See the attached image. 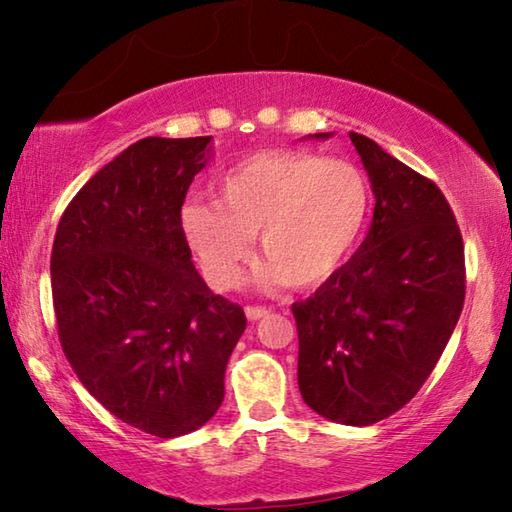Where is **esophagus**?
<instances>
[{"mask_svg":"<svg viewBox=\"0 0 512 512\" xmlns=\"http://www.w3.org/2000/svg\"><path fill=\"white\" fill-rule=\"evenodd\" d=\"M268 314H271V309H266V307H246L248 320H259V318H264Z\"/></svg>","mask_w":512,"mask_h":512,"instance_id":"34e87169","label":"esophagus"}]
</instances>
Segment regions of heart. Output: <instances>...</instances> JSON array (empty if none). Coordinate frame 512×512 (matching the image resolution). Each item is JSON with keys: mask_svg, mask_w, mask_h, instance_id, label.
<instances>
[{"mask_svg": "<svg viewBox=\"0 0 512 512\" xmlns=\"http://www.w3.org/2000/svg\"><path fill=\"white\" fill-rule=\"evenodd\" d=\"M216 198L187 203L183 232L214 289L235 287L253 237L266 284L318 287L341 271L368 228L372 194L359 167L305 151L255 153L223 173Z\"/></svg>", "mask_w": 512, "mask_h": 512, "instance_id": "obj_1", "label": "heart"}]
</instances>
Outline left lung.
Masks as SVG:
<instances>
[{
  "label": "left lung",
  "instance_id": "obj_1",
  "mask_svg": "<svg viewBox=\"0 0 512 512\" xmlns=\"http://www.w3.org/2000/svg\"><path fill=\"white\" fill-rule=\"evenodd\" d=\"M350 140L375 194L368 235L291 311L302 400L332 422L370 427L400 411L436 368L463 309L465 255L443 192L366 135Z\"/></svg>",
  "mask_w": 512,
  "mask_h": 512
}]
</instances>
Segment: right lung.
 <instances>
[{"label": "right lung", "instance_id": "obj_1", "mask_svg": "<svg viewBox=\"0 0 512 512\" xmlns=\"http://www.w3.org/2000/svg\"><path fill=\"white\" fill-rule=\"evenodd\" d=\"M212 137H144L67 205L51 250L58 339L92 397L158 438L185 436L223 402L244 309L207 289L180 207Z\"/></svg>", "mask_w": 512, "mask_h": 512}]
</instances>
